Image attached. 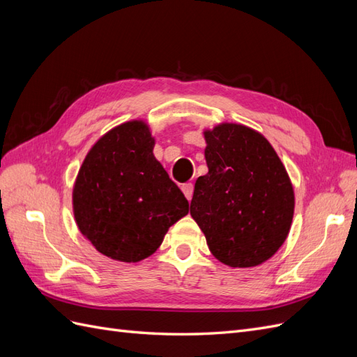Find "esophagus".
<instances>
[{"mask_svg": "<svg viewBox=\"0 0 357 357\" xmlns=\"http://www.w3.org/2000/svg\"><path fill=\"white\" fill-rule=\"evenodd\" d=\"M181 190H183V193H185V197L190 201L192 195H193V185H192V183H183Z\"/></svg>", "mask_w": 357, "mask_h": 357, "instance_id": "34e87169", "label": "esophagus"}]
</instances>
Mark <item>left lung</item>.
Here are the masks:
<instances>
[{"label": "left lung", "mask_w": 357, "mask_h": 357, "mask_svg": "<svg viewBox=\"0 0 357 357\" xmlns=\"http://www.w3.org/2000/svg\"><path fill=\"white\" fill-rule=\"evenodd\" d=\"M208 172L195 183L190 215L215 259L252 268L286 241L295 195L287 171L255 129L222 123L204 132Z\"/></svg>", "instance_id": "8db88e82"}]
</instances>
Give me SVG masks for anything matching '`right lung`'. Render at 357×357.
Masks as SVG:
<instances>
[{
  "label": "right lung",
  "mask_w": 357,
  "mask_h": 357,
  "mask_svg": "<svg viewBox=\"0 0 357 357\" xmlns=\"http://www.w3.org/2000/svg\"><path fill=\"white\" fill-rule=\"evenodd\" d=\"M143 121L102 135L86 155L73 189L80 232L107 257L138 262L153 255L189 202L153 156Z\"/></svg>",
  "instance_id": "obj_1"
}]
</instances>
